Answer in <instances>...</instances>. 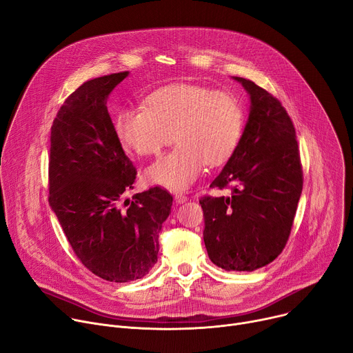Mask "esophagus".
<instances>
[{"instance_id": "34e87169", "label": "esophagus", "mask_w": 353, "mask_h": 353, "mask_svg": "<svg viewBox=\"0 0 353 353\" xmlns=\"http://www.w3.org/2000/svg\"><path fill=\"white\" fill-rule=\"evenodd\" d=\"M174 201H176L177 204H183V203L187 201V196H184V194H181V193H176V194H174Z\"/></svg>"}]
</instances>
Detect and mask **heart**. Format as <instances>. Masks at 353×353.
<instances>
[{
    "label": "heart",
    "instance_id": "1",
    "mask_svg": "<svg viewBox=\"0 0 353 353\" xmlns=\"http://www.w3.org/2000/svg\"><path fill=\"white\" fill-rule=\"evenodd\" d=\"M244 126L240 101L230 92L196 83L163 86L143 108H125L114 117L121 143L140 156L177 145L145 170L150 184L179 192L196 181L205 164L220 166L236 152Z\"/></svg>",
    "mask_w": 353,
    "mask_h": 353
}]
</instances>
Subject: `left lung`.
<instances>
[{
	"mask_svg": "<svg viewBox=\"0 0 353 353\" xmlns=\"http://www.w3.org/2000/svg\"><path fill=\"white\" fill-rule=\"evenodd\" d=\"M250 95L240 143L210 187L231 196L200 199L210 260L225 271H254L281 254L302 192L295 128L285 108L252 81L234 77Z\"/></svg>",
	"mask_w": 353,
	"mask_h": 353,
	"instance_id": "left-lung-1",
	"label": "left lung"
}]
</instances>
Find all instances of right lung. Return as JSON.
<instances>
[{
    "instance_id": "obj_1",
    "label": "right lung",
    "mask_w": 353,
    "mask_h": 353,
    "mask_svg": "<svg viewBox=\"0 0 353 353\" xmlns=\"http://www.w3.org/2000/svg\"><path fill=\"white\" fill-rule=\"evenodd\" d=\"M129 72L90 79L66 98L51 128L50 205L81 263L110 283L143 278L157 263L173 197L152 187L122 204L136 169L106 101Z\"/></svg>"
}]
</instances>
